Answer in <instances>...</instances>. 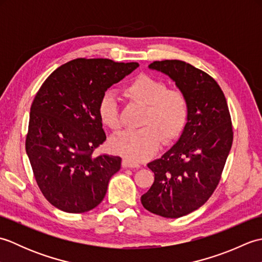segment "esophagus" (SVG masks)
<instances>
[{"instance_id":"34e87169","label":"esophagus","mask_w":262,"mask_h":262,"mask_svg":"<svg viewBox=\"0 0 262 262\" xmlns=\"http://www.w3.org/2000/svg\"><path fill=\"white\" fill-rule=\"evenodd\" d=\"M122 166H124V168H129V169H138L140 168V164H136V163H134V162H132V161H129V160H127V159H124L122 160Z\"/></svg>"}]
</instances>
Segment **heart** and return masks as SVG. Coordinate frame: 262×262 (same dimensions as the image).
Returning <instances> with one entry per match:
<instances>
[{
  "label": "heart",
  "instance_id": "heart-1",
  "mask_svg": "<svg viewBox=\"0 0 262 262\" xmlns=\"http://www.w3.org/2000/svg\"><path fill=\"white\" fill-rule=\"evenodd\" d=\"M133 101L145 105L142 119L143 128L127 132L110 141V147L132 162L151 159L162 142L177 140L185 129L189 117V104L185 93L168 89L163 81L142 74L125 89ZM98 116L102 125L111 130H119L120 118L115 93L105 92L98 103Z\"/></svg>",
  "mask_w": 262,
  "mask_h": 262
}]
</instances>
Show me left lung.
<instances>
[{"mask_svg":"<svg viewBox=\"0 0 262 262\" xmlns=\"http://www.w3.org/2000/svg\"><path fill=\"white\" fill-rule=\"evenodd\" d=\"M148 69L168 75L185 93L189 117L171 148L147 164L154 182L141 202L153 214L178 219L203 206L219 185L233 142L231 116L223 91L205 72L178 59Z\"/></svg>","mask_w":262,"mask_h":262,"instance_id":"1","label":"left lung"}]
</instances>
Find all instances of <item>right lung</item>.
<instances>
[{
  "label": "right lung",
  "instance_id": "add662e5",
  "mask_svg": "<svg viewBox=\"0 0 262 262\" xmlns=\"http://www.w3.org/2000/svg\"><path fill=\"white\" fill-rule=\"evenodd\" d=\"M138 63L77 58L59 66L37 92L30 109L26 152L45 198L66 213H84L102 202L121 159L93 157L105 141L98 103Z\"/></svg>",
  "mask_w": 262,
  "mask_h": 262
}]
</instances>
